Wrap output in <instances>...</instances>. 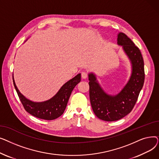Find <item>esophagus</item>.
<instances>
[{"instance_id":"obj_1","label":"esophagus","mask_w":159,"mask_h":159,"mask_svg":"<svg viewBox=\"0 0 159 159\" xmlns=\"http://www.w3.org/2000/svg\"><path fill=\"white\" fill-rule=\"evenodd\" d=\"M81 77L83 79H86L88 77V74L86 72H82L81 73Z\"/></svg>"}]
</instances>
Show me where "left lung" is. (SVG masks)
Returning <instances> with one entry per match:
<instances>
[{
  "label": "left lung",
  "instance_id": "8db88e82",
  "mask_svg": "<svg viewBox=\"0 0 159 159\" xmlns=\"http://www.w3.org/2000/svg\"><path fill=\"white\" fill-rule=\"evenodd\" d=\"M117 43L122 46L132 64L129 80L120 92L115 96L107 95L98 85L95 75L89 74V98L95 115L104 121H115L129 114L134 107L144 85V60L140 49L123 33L118 35Z\"/></svg>",
  "mask_w": 159,
  "mask_h": 159
}]
</instances>
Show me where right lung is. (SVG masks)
Here are the masks:
<instances>
[{
  "label": "right lung",
  "instance_id": "add662e5",
  "mask_svg": "<svg viewBox=\"0 0 159 159\" xmlns=\"http://www.w3.org/2000/svg\"><path fill=\"white\" fill-rule=\"evenodd\" d=\"M80 74H78L64 84L53 98L43 102H33L25 98L16 88L13 77V81L16 93L25 110L39 119L51 120L59 117L63 114L72 91L80 82Z\"/></svg>",
  "mask_w": 159,
  "mask_h": 159
}]
</instances>
